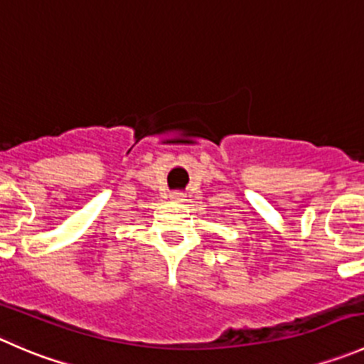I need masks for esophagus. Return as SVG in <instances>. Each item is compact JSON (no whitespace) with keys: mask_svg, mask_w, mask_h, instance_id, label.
<instances>
[{"mask_svg":"<svg viewBox=\"0 0 364 364\" xmlns=\"http://www.w3.org/2000/svg\"><path fill=\"white\" fill-rule=\"evenodd\" d=\"M183 198H186L183 196V193H178V191H175V193L170 194V200L175 201V203H182Z\"/></svg>","mask_w":364,"mask_h":364,"instance_id":"obj_1","label":"esophagus"}]
</instances>
